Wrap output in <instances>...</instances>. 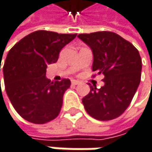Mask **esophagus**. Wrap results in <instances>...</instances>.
I'll return each instance as SVG.
<instances>
[{
  "label": "esophagus",
  "instance_id": "1",
  "mask_svg": "<svg viewBox=\"0 0 152 152\" xmlns=\"http://www.w3.org/2000/svg\"><path fill=\"white\" fill-rule=\"evenodd\" d=\"M72 85H74V86H76V85H79V84H80V82L79 81V80H72Z\"/></svg>",
  "mask_w": 152,
  "mask_h": 152
}]
</instances>
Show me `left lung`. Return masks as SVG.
Masks as SVG:
<instances>
[{
  "label": "left lung",
  "mask_w": 152,
  "mask_h": 152,
  "mask_svg": "<svg viewBox=\"0 0 152 152\" xmlns=\"http://www.w3.org/2000/svg\"><path fill=\"white\" fill-rule=\"evenodd\" d=\"M78 37L92 49V71L104 75V85L82 99L92 118L107 121L119 117L131 104L141 80L142 60L137 49L118 34L108 32L81 34Z\"/></svg>",
  "instance_id": "1"
}]
</instances>
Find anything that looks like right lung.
<instances>
[{
	"instance_id": "add662e5",
	"label": "right lung",
	"mask_w": 152,
	"mask_h": 152,
	"mask_svg": "<svg viewBox=\"0 0 152 152\" xmlns=\"http://www.w3.org/2000/svg\"><path fill=\"white\" fill-rule=\"evenodd\" d=\"M76 35L39 30L21 39L8 52L3 66L6 92L24 119L45 124L59 115L71 81H51L46 77L47 67L58 60L60 50Z\"/></svg>"
}]
</instances>
